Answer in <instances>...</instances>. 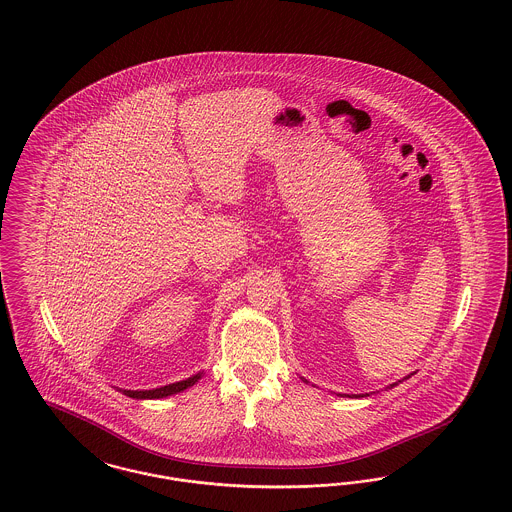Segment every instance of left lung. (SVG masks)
Listing matches in <instances>:
<instances>
[{
	"mask_svg": "<svg viewBox=\"0 0 512 512\" xmlns=\"http://www.w3.org/2000/svg\"><path fill=\"white\" fill-rule=\"evenodd\" d=\"M412 374H414V372H412ZM412 374H408V376H406V378H410V376H412ZM405 378V380H406ZM302 380H304V378H302ZM304 382H306V380H304ZM399 382H403V380H399ZM395 386H397V382H395V384H391V386H389V388H395ZM348 397H365V395H348Z\"/></svg>",
	"mask_w": 512,
	"mask_h": 512,
	"instance_id": "1",
	"label": "left lung"
}]
</instances>
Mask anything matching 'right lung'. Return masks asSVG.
Returning <instances> with one entry per match:
<instances>
[{
	"instance_id": "right-lung-1",
	"label": "right lung",
	"mask_w": 512,
	"mask_h": 512,
	"mask_svg": "<svg viewBox=\"0 0 512 512\" xmlns=\"http://www.w3.org/2000/svg\"><path fill=\"white\" fill-rule=\"evenodd\" d=\"M200 378H202V372H196V374H193L191 378L179 380V382L168 384V386H162V388L119 389V391H123L126 397H132V399H162V397H170V395H176V393H181V391L191 388V386H194Z\"/></svg>"
}]
</instances>
